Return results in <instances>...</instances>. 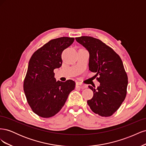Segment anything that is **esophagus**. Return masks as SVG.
<instances>
[{
	"mask_svg": "<svg viewBox=\"0 0 146 146\" xmlns=\"http://www.w3.org/2000/svg\"><path fill=\"white\" fill-rule=\"evenodd\" d=\"M76 87L81 88V89H84V88H86L87 87V86L83 85V84L81 83L80 82H77L76 83Z\"/></svg>",
	"mask_w": 146,
	"mask_h": 146,
	"instance_id": "34e87169",
	"label": "esophagus"
}]
</instances>
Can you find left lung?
<instances>
[{"label":"left lung","instance_id":"obj_1","mask_svg":"<svg viewBox=\"0 0 146 146\" xmlns=\"http://www.w3.org/2000/svg\"><path fill=\"white\" fill-rule=\"evenodd\" d=\"M90 53L89 70L96 72L100 86H88L93 97L87 103L94 113L109 117L121 107L127 95L128 77L120 56L112 48L91 36L76 38Z\"/></svg>","mask_w":146,"mask_h":146}]
</instances>
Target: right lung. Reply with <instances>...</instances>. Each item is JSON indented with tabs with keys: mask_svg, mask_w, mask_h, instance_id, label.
Here are the masks:
<instances>
[{
	"mask_svg": "<svg viewBox=\"0 0 146 146\" xmlns=\"http://www.w3.org/2000/svg\"><path fill=\"white\" fill-rule=\"evenodd\" d=\"M74 41L70 37L52 39L35 51L30 59L24 91L31 109L41 117L48 118L58 113L76 87L72 80L56 82L54 72L62 64L63 51Z\"/></svg>",
	"mask_w": 146,
	"mask_h": 146,
	"instance_id": "right-lung-1",
	"label": "right lung"
}]
</instances>
